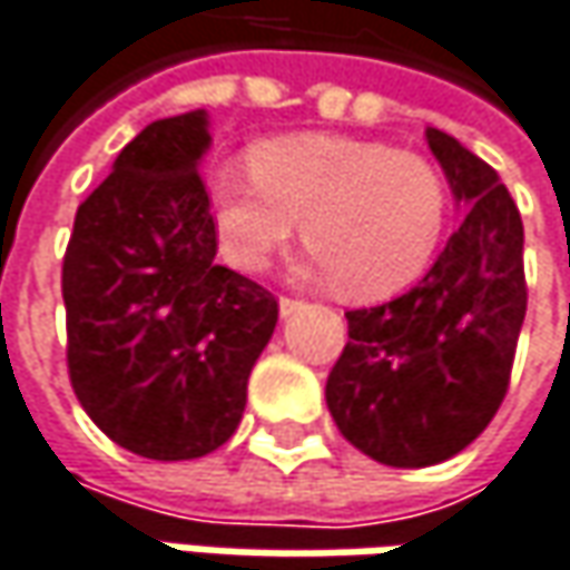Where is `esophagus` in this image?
<instances>
[{
    "instance_id": "34e87169",
    "label": "esophagus",
    "mask_w": 570,
    "mask_h": 570,
    "mask_svg": "<svg viewBox=\"0 0 570 570\" xmlns=\"http://www.w3.org/2000/svg\"><path fill=\"white\" fill-rule=\"evenodd\" d=\"M305 302L302 298H288V295H282L278 298V311H282V317H292V314H298V311H305Z\"/></svg>"
}]
</instances>
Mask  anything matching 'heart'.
Masks as SVG:
<instances>
[{"label": "heart", "instance_id": "obj_1", "mask_svg": "<svg viewBox=\"0 0 570 570\" xmlns=\"http://www.w3.org/2000/svg\"><path fill=\"white\" fill-rule=\"evenodd\" d=\"M210 200L229 263L259 272L302 224L314 275L350 298H386L415 282L448 217V187L425 155L346 136L259 145L249 171L214 175Z\"/></svg>", "mask_w": 570, "mask_h": 570}]
</instances>
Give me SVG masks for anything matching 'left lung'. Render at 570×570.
Wrapping results in <instances>:
<instances>
[{
    "instance_id": "8db88e82",
    "label": "left lung",
    "mask_w": 570,
    "mask_h": 570,
    "mask_svg": "<svg viewBox=\"0 0 570 570\" xmlns=\"http://www.w3.org/2000/svg\"><path fill=\"white\" fill-rule=\"evenodd\" d=\"M464 224L438 263L386 305L346 311L327 409L346 441L389 468H431L493 422L525 317L522 217L500 175L428 129Z\"/></svg>"
}]
</instances>
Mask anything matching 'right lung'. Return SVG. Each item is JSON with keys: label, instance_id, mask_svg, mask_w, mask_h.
Segmentation results:
<instances>
[{"label": "right lung", "instance_id": "right-lung-1", "mask_svg": "<svg viewBox=\"0 0 570 570\" xmlns=\"http://www.w3.org/2000/svg\"><path fill=\"white\" fill-rule=\"evenodd\" d=\"M207 145L200 109L145 126L77 207L63 253L70 386L109 441L151 461L233 438L278 321L268 288L214 263Z\"/></svg>", "mask_w": 570, "mask_h": 570}]
</instances>
